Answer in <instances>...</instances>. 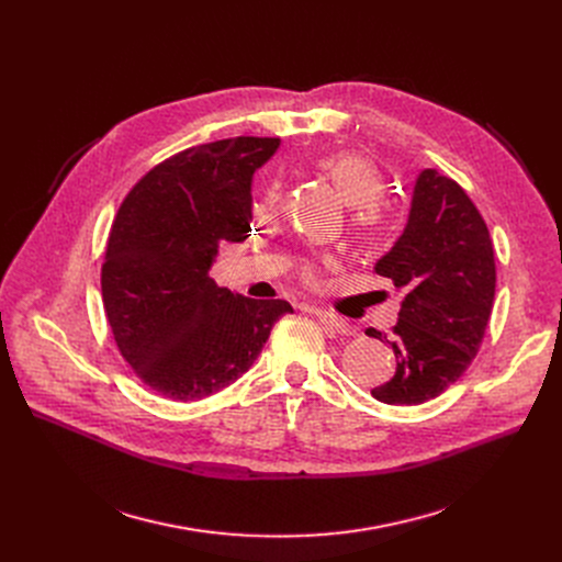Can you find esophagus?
<instances>
[{
  "instance_id": "esophagus-1",
  "label": "esophagus",
  "mask_w": 562,
  "mask_h": 562,
  "mask_svg": "<svg viewBox=\"0 0 562 562\" xmlns=\"http://www.w3.org/2000/svg\"><path fill=\"white\" fill-rule=\"evenodd\" d=\"M305 310L310 314H314L321 321V326H326V330H330V333H337V335H350L352 333L348 321H344V318H339L330 312H323V310H316V307H305Z\"/></svg>"
}]
</instances>
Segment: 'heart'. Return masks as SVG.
I'll return each instance as SVG.
<instances>
[{
  "mask_svg": "<svg viewBox=\"0 0 562 562\" xmlns=\"http://www.w3.org/2000/svg\"><path fill=\"white\" fill-rule=\"evenodd\" d=\"M316 168L321 175H326L328 180L335 184L339 195L356 206V214H352V223L364 232H373L382 223V191H385V182H382V175L378 166L358 153H333L323 155L316 161ZM280 204V189L273 184L269 191L263 193L261 200V212H273ZM303 276L307 280H314V266L305 263Z\"/></svg>",
  "mask_w": 562,
  "mask_h": 562,
  "instance_id": "heart-1",
  "label": "heart"
}]
</instances>
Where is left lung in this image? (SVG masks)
<instances>
[{
    "label": "left lung",
    "mask_w": 562,
    "mask_h": 562,
    "mask_svg": "<svg viewBox=\"0 0 562 562\" xmlns=\"http://www.w3.org/2000/svg\"><path fill=\"white\" fill-rule=\"evenodd\" d=\"M375 273L405 296L392 337L367 330L396 358L394 378L371 396L387 405L426 403L474 362L494 305L490 232L458 182L435 168L419 172L405 229L375 261Z\"/></svg>",
    "instance_id": "8db88e82"
}]
</instances>
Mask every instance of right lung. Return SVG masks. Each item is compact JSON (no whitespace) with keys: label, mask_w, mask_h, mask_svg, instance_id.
Here are the masks:
<instances>
[{"label":"right lung","mask_w":562,"mask_h":562,"mask_svg":"<svg viewBox=\"0 0 562 562\" xmlns=\"http://www.w3.org/2000/svg\"><path fill=\"white\" fill-rule=\"evenodd\" d=\"M280 138L189 147L145 172L111 225L102 301L117 350L147 387L200 401L244 375L286 301H252L210 269L223 241L250 232L252 175Z\"/></svg>","instance_id":"right-lung-1"}]
</instances>
